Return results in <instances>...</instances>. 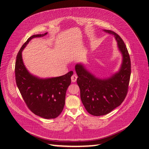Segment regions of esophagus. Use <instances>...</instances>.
Instances as JSON below:
<instances>
[{
  "label": "esophagus",
  "mask_w": 149,
  "mask_h": 149,
  "mask_svg": "<svg viewBox=\"0 0 149 149\" xmlns=\"http://www.w3.org/2000/svg\"><path fill=\"white\" fill-rule=\"evenodd\" d=\"M77 75H76V74H74L72 76V77H71L72 82H75L76 81H77Z\"/></svg>",
  "instance_id": "esophagus-1"
}]
</instances>
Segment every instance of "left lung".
<instances>
[{"instance_id":"8db88e82","label":"left lung","mask_w":149,"mask_h":149,"mask_svg":"<svg viewBox=\"0 0 149 149\" xmlns=\"http://www.w3.org/2000/svg\"><path fill=\"white\" fill-rule=\"evenodd\" d=\"M103 31L114 36L122 55L119 70L109 77L100 79L81 63L75 66L81 99L86 109L93 116L105 115L119 106L127 96L131 75V62L128 49L121 37L110 30Z\"/></svg>"}]
</instances>
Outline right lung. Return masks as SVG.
<instances>
[{"label": "right lung", "instance_id": "add662e5", "mask_svg": "<svg viewBox=\"0 0 149 149\" xmlns=\"http://www.w3.org/2000/svg\"><path fill=\"white\" fill-rule=\"evenodd\" d=\"M47 33L34 35L22 46L16 57L15 75L17 86L28 108L36 115L52 119L58 116L63 111L73 72L60 77L40 78L28 70L22 57V50L33 38L43 37Z\"/></svg>", "mask_w": 149, "mask_h": 149}]
</instances>
